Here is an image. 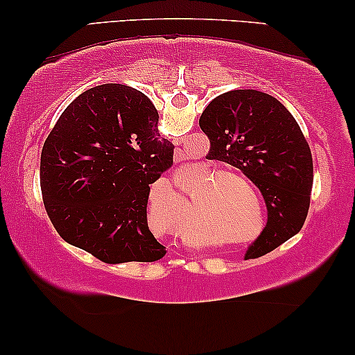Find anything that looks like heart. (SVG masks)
<instances>
[{
  "mask_svg": "<svg viewBox=\"0 0 355 355\" xmlns=\"http://www.w3.org/2000/svg\"><path fill=\"white\" fill-rule=\"evenodd\" d=\"M252 226H254V221H252V220H250V225H247V231H249Z\"/></svg>",
  "mask_w": 355,
  "mask_h": 355,
  "instance_id": "1",
  "label": "heart"
}]
</instances>
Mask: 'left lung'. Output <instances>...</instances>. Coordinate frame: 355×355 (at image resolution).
I'll list each match as a JSON object with an SVG mask.
<instances>
[{
    "instance_id": "obj_1",
    "label": "left lung",
    "mask_w": 355,
    "mask_h": 355,
    "mask_svg": "<svg viewBox=\"0 0 355 355\" xmlns=\"http://www.w3.org/2000/svg\"><path fill=\"white\" fill-rule=\"evenodd\" d=\"M213 159L239 168L265 198L268 221L245 259L275 250L302 230L310 207L313 162L288 108L259 90L216 96L200 116Z\"/></svg>"
}]
</instances>
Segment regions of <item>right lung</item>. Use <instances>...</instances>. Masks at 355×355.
I'll return each instance as SVG.
<instances>
[{
	"label": "right lung",
	"instance_id": "1",
	"mask_svg": "<svg viewBox=\"0 0 355 355\" xmlns=\"http://www.w3.org/2000/svg\"><path fill=\"white\" fill-rule=\"evenodd\" d=\"M173 153L142 92L121 84L85 90L42 148L43 205L58 234L105 263L162 259L166 250L150 231L147 203Z\"/></svg>",
	"mask_w": 355,
	"mask_h": 355
}]
</instances>
